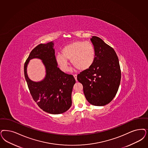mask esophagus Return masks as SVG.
<instances>
[{
    "label": "esophagus",
    "instance_id": "1",
    "mask_svg": "<svg viewBox=\"0 0 148 148\" xmlns=\"http://www.w3.org/2000/svg\"><path fill=\"white\" fill-rule=\"evenodd\" d=\"M73 76H74V78H75V80H77V74H74V75H73Z\"/></svg>",
    "mask_w": 148,
    "mask_h": 148
}]
</instances>
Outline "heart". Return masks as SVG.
<instances>
[{
    "label": "heart",
    "mask_w": 148,
    "mask_h": 148,
    "mask_svg": "<svg viewBox=\"0 0 148 148\" xmlns=\"http://www.w3.org/2000/svg\"><path fill=\"white\" fill-rule=\"evenodd\" d=\"M96 59V50L90 41H77L64 46L62 55L58 54L56 61L60 69L64 72L69 71L68 60L80 71H86L93 64Z\"/></svg>",
    "instance_id": "obj_1"
}]
</instances>
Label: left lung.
I'll list each match as a JSON object with an SVG mask.
<instances>
[{"label": "left lung", "instance_id": "8db88e82", "mask_svg": "<svg viewBox=\"0 0 148 148\" xmlns=\"http://www.w3.org/2000/svg\"><path fill=\"white\" fill-rule=\"evenodd\" d=\"M91 41L96 50L92 66L77 76L82 84L88 102L95 106L109 103L116 95L121 80V70L117 55L111 46L96 36Z\"/></svg>", "mask_w": 148, "mask_h": 148}]
</instances>
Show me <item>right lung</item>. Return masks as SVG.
I'll use <instances>...</instances> for the list:
<instances>
[{"label": "right lung", "instance_id": "1", "mask_svg": "<svg viewBox=\"0 0 148 148\" xmlns=\"http://www.w3.org/2000/svg\"><path fill=\"white\" fill-rule=\"evenodd\" d=\"M53 42L40 44L31 51L24 66V73L34 101L45 112L60 114L71 106V92L75 80L72 75L61 71L56 61ZM39 58L46 66V76L41 82L32 81L27 77L26 67L29 60Z\"/></svg>", "mask_w": 148, "mask_h": 148}]
</instances>
